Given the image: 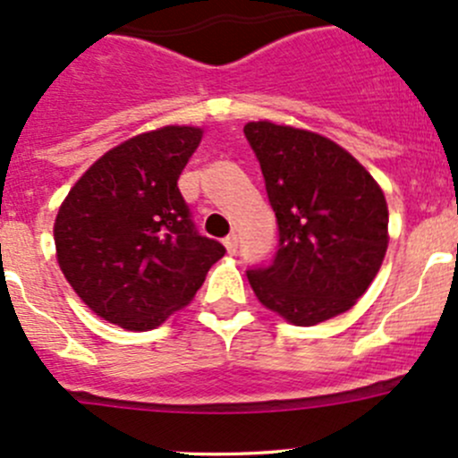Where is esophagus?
<instances>
[{"label":"esophagus","instance_id":"esophagus-1","mask_svg":"<svg viewBox=\"0 0 458 458\" xmlns=\"http://www.w3.org/2000/svg\"><path fill=\"white\" fill-rule=\"evenodd\" d=\"M224 246H225V250L230 252V255H234V252H237V246H239L237 234H228V237L224 239Z\"/></svg>","mask_w":458,"mask_h":458}]
</instances>
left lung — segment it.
I'll return each instance as SVG.
<instances>
[{
  "label": "left lung",
  "mask_w": 458,
  "mask_h": 458,
  "mask_svg": "<svg viewBox=\"0 0 458 458\" xmlns=\"http://www.w3.org/2000/svg\"><path fill=\"white\" fill-rule=\"evenodd\" d=\"M279 225L266 270H248L257 299L293 326L344 315L386 257L381 186L345 148L318 132L261 119L243 126Z\"/></svg>",
  "instance_id": "1"
}]
</instances>
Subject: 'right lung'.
<instances>
[{
	"instance_id": "right-lung-1",
	"label": "right lung",
	"mask_w": 458,
	"mask_h": 458,
	"mask_svg": "<svg viewBox=\"0 0 458 458\" xmlns=\"http://www.w3.org/2000/svg\"><path fill=\"white\" fill-rule=\"evenodd\" d=\"M199 126H164L110 148L55 216V250L77 297L126 330H152L192 301L225 248L197 234L177 179Z\"/></svg>"
}]
</instances>
